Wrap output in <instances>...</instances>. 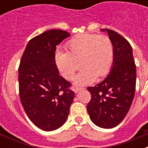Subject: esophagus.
Returning a JSON list of instances; mask_svg holds the SVG:
<instances>
[{"label": "esophagus", "instance_id": "34e87169", "mask_svg": "<svg viewBox=\"0 0 148 148\" xmlns=\"http://www.w3.org/2000/svg\"><path fill=\"white\" fill-rule=\"evenodd\" d=\"M84 90L83 87H75V88H73V91L75 92V93H77V92H78L79 91H81V90Z\"/></svg>", "mask_w": 148, "mask_h": 148}]
</instances>
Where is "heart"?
<instances>
[{
	"label": "heart",
	"instance_id": "heart-1",
	"mask_svg": "<svg viewBox=\"0 0 148 148\" xmlns=\"http://www.w3.org/2000/svg\"><path fill=\"white\" fill-rule=\"evenodd\" d=\"M66 48V52L56 53V65L64 78L71 80L80 62L83 69L75 79L78 85H87L95 82L97 76H105L113 65L114 47L105 35L81 34L69 40Z\"/></svg>",
	"mask_w": 148,
	"mask_h": 148
}]
</instances>
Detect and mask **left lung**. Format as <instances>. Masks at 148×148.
I'll return each mask as SVG.
<instances>
[{
  "mask_svg": "<svg viewBox=\"0 0 148 148\" xmlns=\"http://www.w3.org/2000/svg\"><path fill=\"white\" fill-rule=\"evenodd\" d=\"M107 31L114 47L111 71L103 82L87 88L91 100L87 112L91 121L102 128L119 125L130 110L134 98L136 69L130 43L118 32Z\"/></svg>",
  "mask_w": 148,
  "mask_h": 148,
  "instance_id": "8db88e82",
  "label": "left lung"
}]
</instances>
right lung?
Returning a JSON list of instances; mask_svg holds the SVG:
<instances>
[{
	"label": "right lung",
	"mask_w": 148,
	"mask_h": 148,
	"mask_svg": "<svg viewBox=\"0 0 148 148\" xmlns=\"http://www.w3.org/2000/svg\"><path fill=\"white\" fill-rule=\"evenodd\" d=\"M70 34L49 29L29 40L18 68L19 95L30 121L40 130L62 126L75 93L71 84L59 75L55 62L56 47Z\"/></svg>",
	"instance_id": "obj_1"
}]
</instances>
